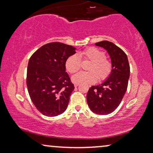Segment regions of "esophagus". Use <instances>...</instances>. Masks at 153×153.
Returning a JSON list of instances; mask_svg holds the SVG:
<instances>
[{"instance_id":"1","label":"esophagus","mask_w":153,"mask_h":153,"mask_svg":"<svg viewBox=\"0 0 153 153\" xmlns=\"http://www.w3.org/2000/svg\"><path fill=\"white\" fill-rule=\"evenodd\" d=\"M78 85H79V83H76V82H75L74 83V86H75V87H77L78 86Z\"/></svg>"}]
</instances>
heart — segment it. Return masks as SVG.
Segmentation results:
<instances>
[{
  "label": "heart",
  "instance_id": "1",
  "mask_svg": "<svg viewBox=\"0 0 153 153\" xmlns=\"http://www.w3.org/2000/svg\"><path fill=\"white\" fill-rule=\"evenodd\" d=\"M80 57L84 60L89 61L87 71L78 73L73 76V82L76 83H94L96 81H103L108 78L112 72V64L105 57V53L94 47L85 49L80 54ZM66 71L73 74L80 69L81 60L77 54L69 56L65 64Z\"/></svg>",
  "mask_w": 153,
  "mask_h": 153
}]
</instances>
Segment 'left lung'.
<instances>
[{
	"label": "left lung",
	"instance_id": "1",
	"mask_svg": "<svg viewBox=\"0 0 153 153\" xmlns=\"http://www.w3.org/2000/svg\"><path fill=\"white\" fill-rule=\"evenodd\" d=\"M95 45L107 50L111 56L113 68L104 82L89 88L87 101L94 113L107 115L115 111L121 103L127 89L130 67L127 54L113 42L103 40Z\"/></svg>",
	"mask_w": 153,
	"mask_h": 153
}]
</instances>
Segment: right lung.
I'll return each mask as SVG.
<instances>
[{"label":"right lung","mask_w":153,"mask_h":153,"mask_svg":"<svg viewBox=\"0 0 153 153\" xmlns=\"http://www.w3.org/2000/svg\"><path fill=\"white\" fill-rule=\"evenodd\" d=\"M75 48L62 42L44 45L28 61L26 85L33 103L48 117L66 111L74 85L66 72V61Z\"/></svg>","instance_id":"obj_1"}]
</instances>
